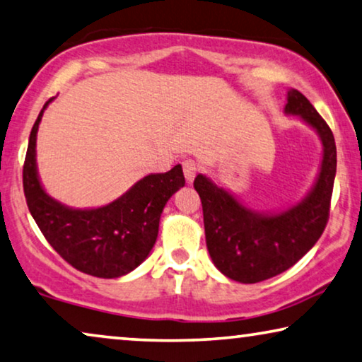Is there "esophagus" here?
<instances>
[{
	"instance_id": "esophagus-1",
	"label": "esophagus",
	"mask_w": 362,
	"mask_h": 362,
	"mask_svg": "<svg viewBox=\"0 0 362 362\" xmlns=\"http://www.w3.org/2000/svg\"><path fill=\"white\" fill-rule=\"evenodd\" d=\"M183 175H185V180L188 185H192L197 175V165L193 160H185V163H183Z\"/></svg>"
}]
</instances>
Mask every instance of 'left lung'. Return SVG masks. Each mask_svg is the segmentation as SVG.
Segmentation results:
<instances>
[{
	"label": "left lung",
	"mask_w": 362,
	"mask_h": 362,
	"mask_svg": "<svg viewBox=\"0 0 362 362\" xmlns=\"http://www.w3.org/2000/svg\"><path fill=\"white\" fill-rule=\"evenodd\" d=\"M284 115L298 117L322 143L314 185L298 203L278 211H258L242 203L211 177L198 174L204 235L214 267L234 281L252 284L286 272L309 252L325 229L337 174L332 129L298 89H288Z\"/></svg>",
	"instance_id": "1"
}]
</instances>
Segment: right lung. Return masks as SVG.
Returning a JSON list of instances; mask_svg holds the SVG:
<instances>
[{
	"mask_svg": "<svg viewBox=\"0 0 362 362\" xmlns=\"http://www.w3.org/2000/svg\"><path fill=\"white\" fill-rule=\"evenodd\" d=\"M43 105L32 127L24 164V193L32 218L53 249L79 272L97 278H120L138 268L153 250L163 209L185 185L182 165L149 174L122 197L97 208H73L42 185L37 167V133Z\"/></svg>",
	"mask_w": 362,
	"mask_h": 362,
	"instance_id": "1",
	"label": "right lung"
}]
</instances>
